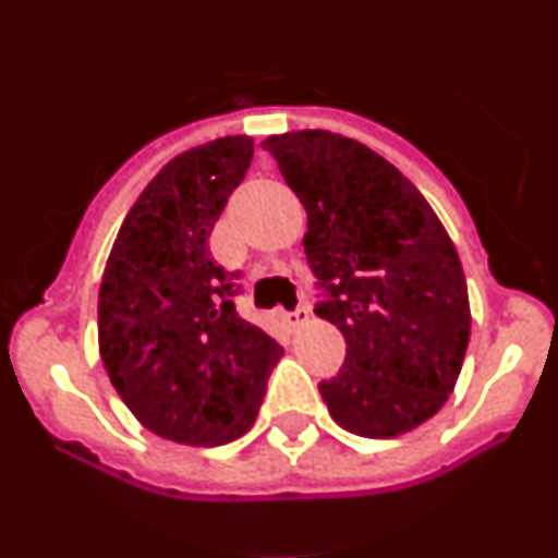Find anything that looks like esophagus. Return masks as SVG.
I'll return each instance as SVG.
<instances>
[{"label":"esophagus","mask_w":558,"mask_h":558,"mask_svg":"<svg viewBox=\"0 0 558 558\" xmlns=\"http://www.w3.org/2000/svg\"><path fill=\"white\" fill-rule=\"evenodd\" d=\"M284 318V324H288V327H304V324L310 322V310L307 307H299V310H293V313H284L282 315Z\"/></svg>","instance_id":"esophagus-1"}]
</instances>
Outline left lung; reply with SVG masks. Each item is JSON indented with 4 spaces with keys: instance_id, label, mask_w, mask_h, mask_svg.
<instances>
[{
    "instance_id": "8db88e82",
    "label": "left lung",
    "mask_w": 558,
    "mask_h": 558,
    "mask_svg": "<svg viewBox=\"0 0 558 558\" xmlns=\"http://www.w3.org/2000/svg\"><path fill=\"white\" fill-rule=\"evenodd\" d=\"M307 209L310 268L327 290L315 315L347 338V360L318 383L343 430L393 438L441 411L470 343L461 259L425 195L372 147L332 131L268 136Z\"/></svg>"
}]
</instances>
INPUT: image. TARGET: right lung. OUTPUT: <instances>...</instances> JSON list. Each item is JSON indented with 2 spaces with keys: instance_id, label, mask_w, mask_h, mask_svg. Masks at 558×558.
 Segmentation results:
<instances>
[{
  "instance_id": "1",
  "label": "right lung",
  "mask_w": 558,
  "mask_h": 558,
  "mask_svg": "<svg viewBox=\"0 0 558 558\" xmlns=\"http://www.w3.org/2000/svg\"><path fill=\"white\" fill-rule=\"evenodd\" d=\"M251 136L167 161L125 215L102 270L97 340L111 386L142 427L218 447L251 430L282 347L234 310L209 234L245 179Z\"/></svg>"
}]
</instances>
